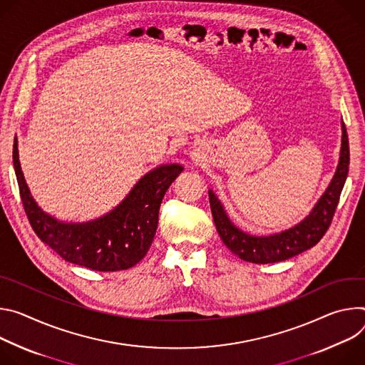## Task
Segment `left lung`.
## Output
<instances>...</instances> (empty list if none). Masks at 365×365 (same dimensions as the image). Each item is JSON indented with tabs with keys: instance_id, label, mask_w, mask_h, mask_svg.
<instances>
[{
	"instance_id": "8db88e82",
	"label": "left lung",
	"mask_w": 365,
	"mask_h": 365,
	"mask_svg": "<svg viewBox=\"0 0 365 365\" xmlns=\"http://www.w3.org/2000/svg\"><path fill=\"white\" fill-rule=\"evenodd\" d=\"M341 129L339 162L334 178L310 213L302 222L286 230L264 236L244 232L229 219L219 197L213 190H209L210 209L216 229L223 244L232 254L252 264L279 262L310 250L323 237L332 222L349 168V143L344 121L341 123Z\"/></svg>"
}]
</instances>
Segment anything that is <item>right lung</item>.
Wrapping results in <instances>:
<instances>
[{
	"mask_svg": "<svg viewBox=\"0 0 365 365\" xmlns=\"http://www.w3.org/2000/svg\"><path fill=\"white\" fill-rule=\"evenodd\" d=\"M13 162L23 206L36 235L65 261L106 272L128 269L142 261L156 233L162 198L184 170L180 164H162L146 173L111 212L94 220L69 223L37 206L20 167L17 136Z\"/></svg>",
	"mask_w": 365,
	"mask_h": 365,
	"instance_id": "right-lung-1",
	"label": "right lung"
}]
</instances>
